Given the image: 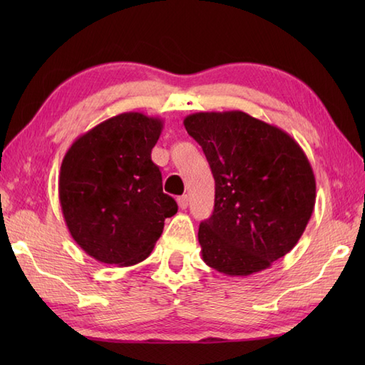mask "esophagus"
I'll return each instance as SVG.
<instances>
[{
    "instance_id": "esophagus-1",
    "label": "esophagus",
    "mask_w": 365,
    "mask_h": 365,
    "mask_svg": "<svg viewBox=\"0 0 365 365\" xmlns=\"http://www.w3.org/2000/svg\"><path fill=\"white\" fill-rule=\"evenodd\" d=\"M188 202H190V199H188V196L185 195V196H180L177 199V204H178V207L182 208V210H185V208L188 207Z\"/></svg>"
}]
</instances>
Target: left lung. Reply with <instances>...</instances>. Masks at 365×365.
<instances>
[{"label": "left lung", "mask_w": 365, "mask_h": 365, "mask_svg": "<svg viewBox=\"0 0 365 365\" xmlns=\"http://www.w3.org/2000/svg\"><path fill=\"white\" fill-rule=\"evenodd\" d=\"M183 125L215 178V210L197 234L202 260L227 276L269 268L293 250L314 212L315 175L304 150L243 111L195 113Z\"/></svg>", "instance_id": "left-lung-1"}]
</instances>
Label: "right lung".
I'll return each instance as SVG.
<instances>
[{"label":"right lung","mask_w":365,"mask_h":365,"mask_svg":"<svg viewBox=\"0 0 365 365\" xmlns=\"http://www.w3.org/2000/svg\"><path fill=\"white\" fill-rule=\"evenodd\" d=\"M163 119L122 113L76 138L64 155L59 202L81 250L102 263L130 267L149 257L165 220L177 213L150 158Z\"/></svg>","instance_id":"obj_1"}]
</instances>
